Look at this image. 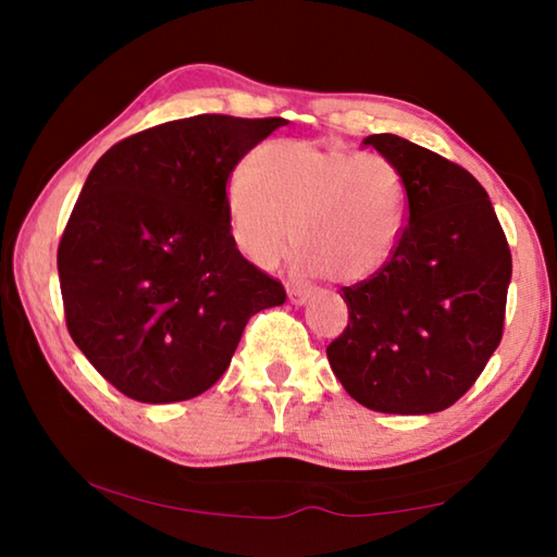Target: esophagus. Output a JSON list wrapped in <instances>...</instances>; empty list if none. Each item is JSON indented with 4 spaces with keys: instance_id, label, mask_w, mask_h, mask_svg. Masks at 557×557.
Instances as JSON below:
<instances>
[{
    "instance_id": "obj_1",
    "label": "esophagus",
    "mask_w": 557,
    "mask_h": 557,
    "mask_svg": "<svg viewBox=\"0 0 557 557\" xmlns=\"http://www.w3.org/2000/svg\"><path fill=\"white\" fill-rule=\"evenodd\" d=\"M287 297H289V301H292V305H297V307H301V305H307V301L314 297V289H301V287H287Z\"/></svg>"
}]
</instances>
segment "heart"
Here are the masks:
<instances>
[{"mask_svg": "<svg viewBox=\"0 0 557 557\" xmlns=\"http://www.w3.org/2000/svg\"><path fill=\"white\" fill-rule=\"evenodd\" d=\"M235 245L258 268H275L299 243L297 270L344 285L388 265L408 223V186L388 157L272 139L225 182Z\"/></svg>", "mask_w": 557, "mask_h": 557, "instance_id": "b5f03b06", "label": "heart"}]
</instances>
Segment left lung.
Returning <instances> with one entry per match:
<instances>
[{
    "mask_svg": "<svg viewBox=\"0 0 557 557\" xmlns=\"http://www.w3.org/2000/svg\"><path fill=\"white\" fill-rule=\"evenodd\" d=\"M363 145L403 172L408 223L388 265L344 287L348 324L326 346L329 366L369 410L440 412L502 342L511 250L467 169L388 132Z\"/></svg>",
    "mask_w": 557,
    "mask_h": 557,
    "instance_id": "left-lung-1",
    "label": "left lung"
}]
</instances>
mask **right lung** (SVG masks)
Here are the masks:
<instances>
[{"label": "right lung", "instance_id": "1", "mask_svg": "<svg viewBox=\"0 0 557 557\" xmlns=\"http://www.w3.org/2000/svg\"><path fill=\"white\" fill-rule=\"evenodd\" d=\"M282 117L196 115L110 147L83 184L59 245L75 346L139 403L209 391L252 314L285 287L240 256L225 182Z\"/></svg>", "mask_w": 557, "mask_h": 557}]
</instances>
